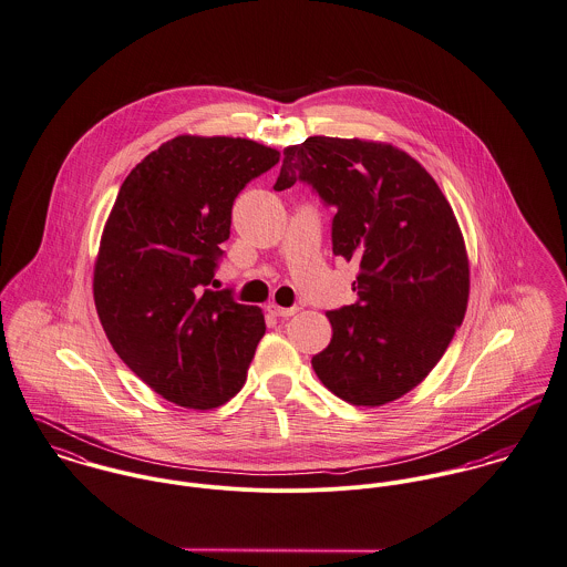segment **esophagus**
Wrapping results in <instances>:
<instances>
[{
	"mask_svg": "<svg viewBox=\"0 0 567 567\" xmlns=\"http://www.w3.org/2000/svg\"><path fill=\"white\" fill-rule=\"evenodd\" d=\"M267 311L274 315V317H291V315L298 313V309H296V307H291V309H285V307H278V305H271V307H267Z\"/></svg>",
	"mask_w": 567,
	"mask_h": 567,
	"instance_id": "34e87169",
	"label": "esophagus"
}]
</instances>
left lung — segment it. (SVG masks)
<instances>
[{
    "label": "left lung",
    "instance_id": "1",
    "mask_svg": "<svg viewBox=\"0 0 567 567\" xmlns=\"http://www.w3.org/2000/svg\"><path fill=\"white\" fill-rule=\"evenodd\" d=\"M276 190L309 183L334 206L332 252L357 260V305L330 311L317 378L354 406H382L440 363L470 298V260L433 176L391 143L309 136L285 147Z\"/></svg>",
    "mask_w": 567,
    "mask_h": 567
}]
</instances>
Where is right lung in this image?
I'll return each instance as SVG.
<instances>
[{
	"instance_id": "right-lung-1",
	"label": "right lung",
	"mask_w": 567,
	"mask_h": 567,
	"mask_svg": "<svg viewBox=\"0 0 567 567\" xmlns=\"http://www.w3.org/2000/svg\"><path fill=\"white\" fill-rule=\"evenodd\" d=\"M280 158L250 138L181 134L127 174L93 269L102 328L127 368L195 411L241 391L265 334L258 307L210 291L241 189Z\"/></svg>"
}]
</instances>
